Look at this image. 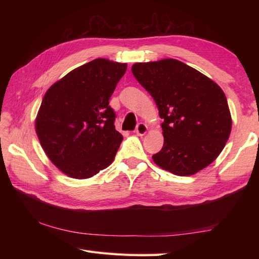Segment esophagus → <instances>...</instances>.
Here are the masks:
<instances>
[{
	"mask_svg": "<svg viewBox=\"0 0 259 259\" xmlns=\"http://www.w3.org/2000/svg\"><path fill=\"white\" fill-rule=\"evenodd\" d=\"M147 133H148V126H147V124L140 122L138 125H137V129H136V134H137V135L142 137V136H145Z\"/></svg>",
	"mask_w": 259,
	"mask_h": 259,
	"instance_id": "34e87169",
	"label": "esophagus"
}]
</instances>
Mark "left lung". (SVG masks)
<instances>
[{
    "label": "left lung",
    "mask_w": 259,
    "mask_h": 259,
    "mask_svg": "<svg viewBox=\"0 0 259 259\" xmlns=\"http://www.w3.org/2000/svg\"><path fill=\"white\" fill-rule=\"evenodd\" d=\"M131 71L155 99L163 119L162 149L152 156L157 166L177 176H192L209 166L232 131L222 88L175 59L138 62Z\"/></svg>",
    "instance_id": "1"
}]
</instances>
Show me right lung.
<instances>
[{
	"mask_svg": "<svg viewBox=\"0 0 259 259\" xmlns=\"http://www.w3.org/2000/svg\"><path fill=\"white\" fill-rule=\"evenodd\" d=\"M126 63L96 59L75 68L46 92L35 118L42 149L60 171L88 179L114 160L122 135L109 99Z\"/></svg>",
	"mask_w": 259,
	"mask_h": 259,
	"instance_id": "obj_1",
	"label": "right lung"
}]
</instances>
